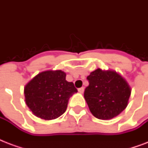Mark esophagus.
Listing matches in <instances>:
<instances>
[{
	"label": "esophagus",
	"mask_w": 148,
	"mask_h": 148,
	"mask_svg": "<svg viewBox=\"0 0 148 148\" xmlns=\"http://www.w3.org/2000/svg\"><path fill=\"white\" fill-rule=\"evenodd\" d=\"M84 91V87H82V88H78V92L81 93V94H83Z\"/></svg>",
	"instance_id": "34e87169"
}]
</instances>
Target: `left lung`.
Listing matches in <instances>:
<instances>
[{
  "mask_svg": "<svg viewBox=\"0 0 148 148\" xmlns=\"http://www.w3.org/2000/svg\"><path fill=\"white\" fill-rule=\"evenodd\" d=\"M87 79L89 85L85 88L84 96L95 117L111 119L126 108L131 89L117 72L98 68L91 72Z\"/></svg>",
  "mask_w": 148,
  "mask_h": 148,
  "instance_id": "8db88e82",
  "label": "left lung"
}]
</instances>
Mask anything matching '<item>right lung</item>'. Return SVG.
<instances>
[{"label":"right lung","instance_id":"add662e5","mask_svg":"<svg viewBox=\"0 0 148 148\" xmlns=\"http://www.w3.org/2000/svg\"><path fill=\"white\" fill-rule=\"evenodd\" d=\"M77 92L74 84L66 81V74L60 70L39 73L24 88L27 107L35 116L45 120L62 115L69 98Z\"/></svg>","mask_w":148,"mask_h":148}]
</instances>
